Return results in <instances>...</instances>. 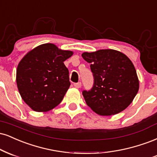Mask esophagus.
Here are the masks:
<instances>
[{
	"label": "esophagus",
	"mask_w": 157,
	"mask_h": 157,
	"mask_svg": "<svg viewBox=\"0 0 157 157\" xmlns=\"http://www.w3.org/2000/svg\"><path fill=\"white\" fill-rule=\"evenodd\" d=\"M81 86H82V83L81 82H78V83H75L74 84V86L76 88H80Z\"/></svg>",
	"instance_id": "esophagus-1"
}]
</instances>
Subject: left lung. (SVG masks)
Segmentation results:
<instances>
[{
    "label": "left lung",
    "instance_id": "left-lung-1",
    "mask_svg": "<svg viewBox=\"0 0 157 157\" xmlns=\"http://www.w3.org/2000/svg\"><path fill=\"white\" fill-rule=\"evenodd\" d=\"M93 75L92 89L82 92L86 104L100 115H116L126 109L139 90L133 63L126 55L112 49L82 53Z\"/></svg>",
    "mask_w": 157,
    "mask_h": 157
}]
</instances>
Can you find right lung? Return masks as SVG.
<instances>
[{"label":"right lung","instance_id":"add662e5","mask_svg":"<svg viewBox=\"0 0 157 157\" xmlns=\"http://www.w3.org/2000/svg\"><path fill=\"white\" fill-rule=\"evenodd\" d=\"M73 53L45 43L29 51L18 64V90L34 111L48 112L62 101L71 85L69 71L64 62Z\"/></svg>","mask_w":157,"mask_h":157}]
</instances>
